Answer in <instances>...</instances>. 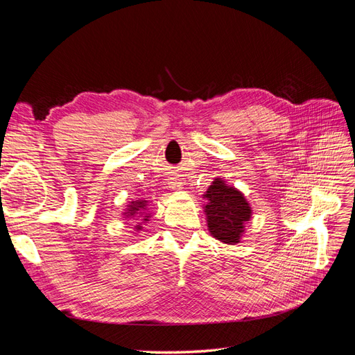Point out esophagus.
Segmentation results:
<instances>
[{"label": "esophagus", "instance_id": "34e87169", "mask_svg": "<svg viewBox=\"0 0 355 355\" xmlns=\"http://www.w3.org/2000/svg\"><path fill=\"white\" fill-rule=\"evenodd\" d=\"M168 185H170V188L171 189H175V191H178V189H180L182 188V180H180V178H179V175H176V173H173L171 175L170 178H168Z\"/></svg>", "mask_w": 355, "mask_h": 355}]
</instances>
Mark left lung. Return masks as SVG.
<instances>
[{
	"instance_id": "left-lung-1",
	"label": "left lung",
	"mask_w": 355,
	"mask_h": 355,
	"mask_svg": "<svg viewBox=\"0 0 355 355\" xmlns=\"http://www.w3.org/2000/svg\"><path fill=\"white\" fill-rule=\"evenodd\" d=\"M206 216L209 231L222 243L235 244L244 232V222L250 219L252 209L244 196L234 187L216 179L207 189Z\"/></svg>"
}]
</instances>
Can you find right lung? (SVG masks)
Listing matches in <instances>:
<instances>
[{"label":"right lung","mask_w":355,"mask_h":355,"mask_svg":"<svg viewBox=\"0 0 355 355\" xmlns=\"http://www.w3.org/2000/svg\"><path fill=\"white\" fill-rule=\"evenodd\" d=\"M146 206V201H133V206L127 210V216H135V214H144V209ZM149 216H145V220H148ZM137 230H141V227H137Z\"/></svg>","instance_id":"right-lung-1"}]
</instances>
